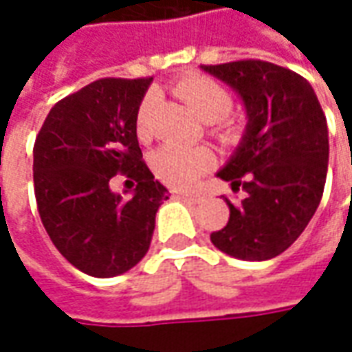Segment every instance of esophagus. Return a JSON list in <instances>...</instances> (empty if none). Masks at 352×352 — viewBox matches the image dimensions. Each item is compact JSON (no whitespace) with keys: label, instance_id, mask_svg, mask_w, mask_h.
I'll list each match as a JSON object with an SVG mask.
<instances>
[{"label":"esophagus","instance_id":"obj_1","mask_svg":"<svg viewBox=\"0 0 352 352\" xmlns=\"http://www.w3.org/2000/svg\"><path fill=\"white\" fill-rule=\"evenodd\" d=\"M173 197L179 200H183V202H195V200H197V197H195V195H185V192H175Z\"/></svg>","mask_w":352,"mask_h":352}]
</instances>
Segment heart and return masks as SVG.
Wrapping results in <instances>:
<instances>
[{"mask_svg":"<svg viewBox=\"0 0 352 352\" xmlns=\"http://www.w3.org/2000/svg\"><path fill=\"white\" fill-rule=\"evenodd\" d=\"M173 93L181 97L192 109V113L210 122L212 130L220 136L232 132V122L226 118L234 99L232 93L222 83L206 76H185L173 83ZM155 109V95H146L136 111V134L146 140L152 136V118ZM214 164V155L206 148H179L162 146L152 155V169L160 181L175 188L190 187L202 173H206Z\"/></svg>","mask_w":352,"mask_h":352,"instance_id":"1","label":"heart"}]
</instances>
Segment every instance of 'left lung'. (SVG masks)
Listing matches in <instances>:
<instances>
[{
	"label": "left lung",
	"mask_w": 352,
	"mask_h": 352,
	"mask_svg": "<svg viewBox=\"0 0 352 352\" xmlns=\"http://www.w3.org/2000/svg\"><path fill=\"white\" fill-rule=\"evenodd\" d=\"M202 69L239 93L249 118L239 148L218 173L241 200L226 199L230 220L210 239L236 259H273L320 206L329 160L323 109L308 79L288 67L237 60Z\"/></svg>",
	"instance_id": "obj_1"
}]
</instances>
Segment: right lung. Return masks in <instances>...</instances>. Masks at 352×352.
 <instances>
[{
	"instance_id": "obj_1",
	"label": "right lung",
	"mask_w": 352,
	"mask_h": 352,
	"mask_svg": "<svg viewBox=\"0 0 352 352\" xmlns=\"http://www.w3.org/2000/svg\"><path fill=\"white\" fill-rule=\"evenodd\" d=\"M152 78H103L50 109L32 148L36 208L56 249L81 273L109 278L148 253L169 190L155 181L136 136V111ZM126 176L135 195L110 190Z\"/></svg>"
}]
</instances>
